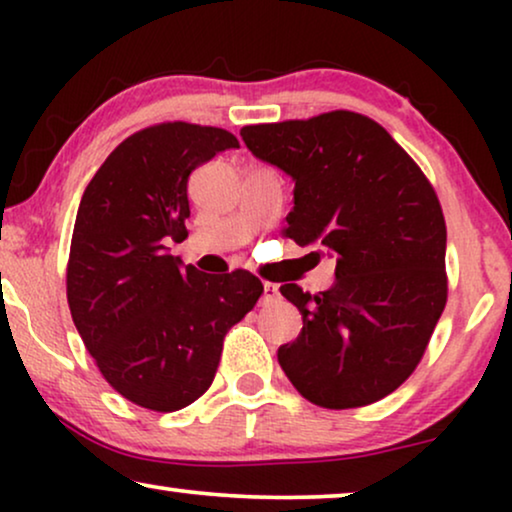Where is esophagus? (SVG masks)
Returning a JSON list of instances; mask_svg holds the SVG:
<instances>
[{"label":"esophagus","mask_w":512,"mask_h":512,"mask_svg":"<svg viewBox=\"0 0 512 512\" xmlns=\"http://www.w3.org/2000/svg\"><path fill=\"white\" fill-rule=\"evenodd\" d=\"M277 298H279V289H277V284L265 282V284H263V298H261V303H263V305H270V303H275Z\"/></svg>","instance_id":"34e87169"}]
</instances>
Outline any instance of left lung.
Wrapping results in <instances>:
<instances>
[{
    "mask_svg": "<svg viewBox=\"0 0 512 512\" xmlns=\"http://www.w3.org/2000/svg\"><path fill=\"white\" fill-rule=\"evenodd\" d=\"M240 135L296 181L284 235L335 256L328 291L279 289L303 314L279 366L319 408L380 401L422 361L447 303V230L431 181L380 123L354 111L244 125Z\"/></svg>",
    "mask_w": 512,
    "mask_h": 512,
    "instance_id": "8db88e82",
    "label": "left lung"
}]
</instances>
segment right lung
I'll use <instances>...</instances> for the list:
<instances>
[{
    "instance_id": "add662e5",
    "label": "right lung",
    "mask_w": 512,
    "mask_h": 512,
    "mask_svg": "<svg viewBox=\"0 0 512 512\" xmlns=\"http://www.w3.org/2000/svg\"><path fill=\"white\" fill-rule=\"evenodd\" d=\"M223 128L158 123L123 139L83 191L67 263V303L104 380L139 408L174 412L205 394L223 338L254 310L249 270L205 275L167 242L188 237V177L219 151Z\"/></svg>"
}]
</instances>
